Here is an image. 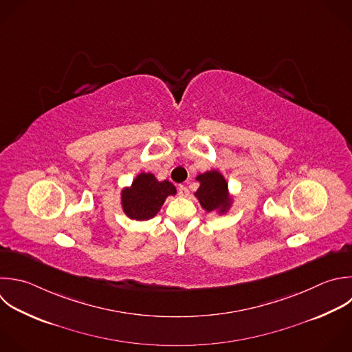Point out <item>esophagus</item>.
Listing matches in <instances>:
<instances>
[{
	"instance_id": "obj_1",
	"label": "esophagus",
	"mask_w": 352,
	"mask_h": 352,
	"mask_svg": "<svg viewBox=\"0 0 352 352\" xmlns=\"http://www.w3.org/2000/svg\"><path fill=\"white\" fill-rule=\"evenodd\" d=\"M190 194V191H188V188L186 187V186H179V195L180 197H187Z\"/></svg>"
}]
</instances>
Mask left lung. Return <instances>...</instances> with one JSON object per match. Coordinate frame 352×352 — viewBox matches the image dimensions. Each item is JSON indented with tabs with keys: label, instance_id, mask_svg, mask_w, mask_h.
Instances as JSON below:
<instances>
[{
	"label": "left lung",
	"instance_id": "8db88e82",
	"mask_svg": "<svg viewBox=\"0 0 352 352\" xmlns=\"http://www.w3.org/2000/svg\"><path fill=\"white\" fill-rule=\"evenodd\" d=\"M197 180H199L201 186L197 190L195 195L205 210L213 212L216 209H220L223 212L230 205L227 183L217 170H210L199 175Z\"/></svg>",
	"mask_w": 352,
	"mask_h": 352
}]
</instances>
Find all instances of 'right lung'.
Segmentation results:
<instances>
[{"instance_id":"right-lung-1","label":"right lung","mask_w":352,"mask_h":352,"mask_svg":"<svg viewBox=\"0 0 352 352\" xmlns=\"http://www.w3.org/2000/svg\"><path fill=\"white\" fill-rule=\"evenodd\" d=\"M176 187L168 182H157L151 173H140L132 187L122 191L124 212L135 220L154 217L164 205L168 195H175Z\"/></svg>"}]
</instances>
